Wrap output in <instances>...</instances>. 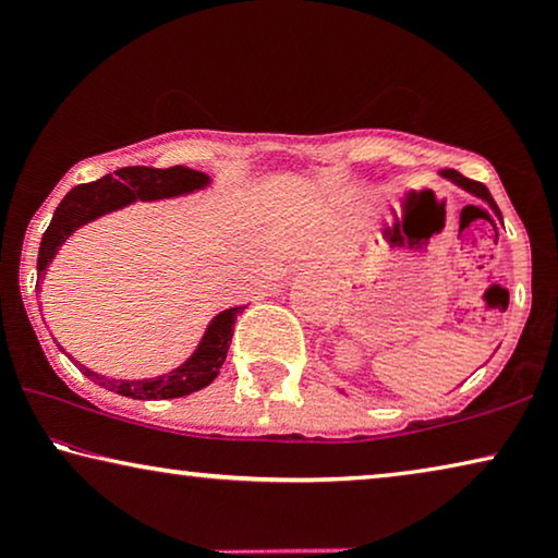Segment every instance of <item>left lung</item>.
I'll return each mask as SVG.
<instances>
[{
  "instance_id": "left-lung-1",
  "label": "left lung",
  "mask_w": 558,
  "mask_h": 558,
  "mask_svg": "<svg viewBox=\"0 0 558 558\" xmlns=\"http://www.w3.org/2000/svg\"><path fill=\"white\" fill-rule=\"evenodd\" d=\"M441 178H447V180H452L454 185H460V187H464L468 190V193H472V195H477V197H483L485 203H490V208L498 213L500 216V210H498V205H495V201H493V195H490V190H487L483 182H477V180H470V178H464V174H460L457 170H441Z\"/></svg>"
}]
</instances>
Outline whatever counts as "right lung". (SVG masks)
<instances>
[{
    "label": "right lung",
    "mask_w": 558,
    "mask_h": 558,
    "mask_svg": "<svg viewBox=\"0 0 558 558\" xmlns=\"http://www.w3.org/2000/svg\"><path fill=\"white\" fill-rule=\"evenodd\" d=\"M208 185V174L190 170V167H167V170H155V167H121L117 174H104L101 180L88 182V185H78L68 193L60 205L52 213V220L48 231L43 233L40 241V254H37V271L40 277L48 269L52 256L58 254V248L63 246L68 235L75 228L86 226L88 220H94L104 213H111L117 208L134 201H159V197H174L193 193ZM243 312V307H231L213 319L208 332L190 361H185L180 368L159 378H144V380H117L98 376V373L88 371L86 365H81V371L86 373L90 380H96L98 386L117 391L129 399H142V401H157V399H180L193 391H201L208 384H213L218 376L220 365L226 361L228 342L233 338V325L235 317Z\"/></svg>",
    "instance_id": "right-lung-1"
}]
</instances>
